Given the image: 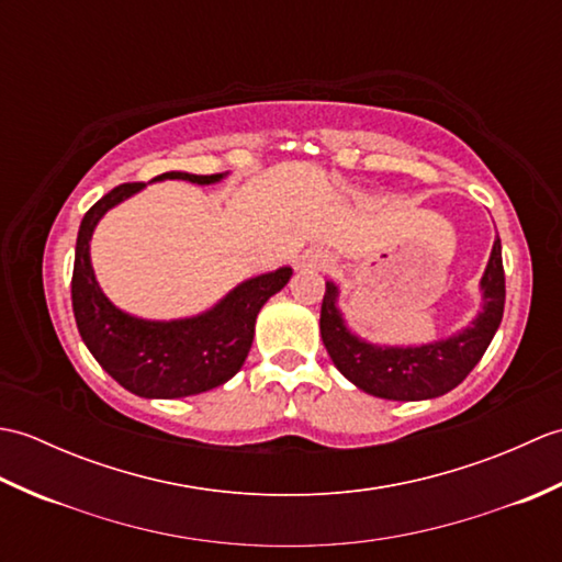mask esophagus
I'll list each match as a JSON object with an SVG mask.
<instances>
[{
	"label": "esophagus",
	"mask_w": 562,
	"mask_h": 562,
	"mask_svg": "<svg viewBox=\"0 0 562 562\" xmlns=\"http://www.w3.org/2000/svg\"><path fill=\"white\" fill-rule=\"evenodd\" d=\"M302 270H308V268H324V256L321 254H314V250H306V254L300 258V262H296Z\"/></svg>",
	"instance_id": "esophagus-1"
}]
</instances>
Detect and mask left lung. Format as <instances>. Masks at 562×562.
Wrapping results in <instances>:
<instances>
[{
    "instance_id": "1",
    "label": "left lung",
    "mask_w": 562,
    "mask_h": 562,
    "mask_svg": "<svg viewBox=\"0 0 562 562\" xmlns=\"http://www.w3.org/2000/svg\"><path fill=\"white\" fill-rule=\"evenodd\" d=\"M483 306L471 326L445 340L408 345H372L345 326L338 308V288L326 282L321 304V338L338 372L357 389L386 401H427L457 389L481 362L505 312L503 244L495 238L491 260L481 278Z\"/></svg>"
}]
</instances>
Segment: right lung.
I'll return each instance as SVG.
<instances>
[{
    "label": "right lung",
    "instance_id": "add662e5",
    "mask_svg": "<svg viewBox=\"0 0 562 562\" xmlns=\"http://www.w3.org/2000/svg\"><path fill=\"white\" fill-rule=\"evenodd\" d=\"M224 176L169 171L154 181L212 186ZM142 188L145 183L117 186L83 214L71 272V308L89 352L123 389L142 398L195 396L222 386L244 367L254 342L256 316L262 304L290 282L292 268L244 280L207 312L190 318L149 321L125 314L99 288L89 241L103 214Z\"/></svg>",
    "mask_w": 562,
    "mask_h": 562
}]
</instances>
